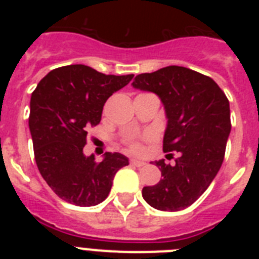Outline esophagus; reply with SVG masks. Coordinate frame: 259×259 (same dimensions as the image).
Segmentation results:
<instances>
[{
    "label": "esophagus",
    "instance_id": "1",
    "mask_svg": "<svg viewBox=\"0 0 259 259\" xmlns=\"http://www.w3.org/2000/svg\"><path fill=\"white\" fill-rule=\"evenodd\" d=\"M131 164H134V166H137V167H141L145 164V162L139 161V159H131Z\"/></svg>",
    "mask_w": 259,
    "mask_h": 259
}]
</instances>
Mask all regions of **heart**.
<instances>
[{
	"instance_id": "b5f03b06",
	"label": "heart",
	"mask_w": 259,
	"mask_h": 259,
	"mask_svg": "<svg viewBox=\"0 0 259 259\" xmlns=\"http://www.w3.org/2000/svg\"><path fill=\"white\" fill-rule=\"evenodd\" d=\"M131 149L134 150V152H139V150H140V146L137 145V144H131Z\"/></svg>"
}]
</instances>
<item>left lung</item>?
Segmentation results:
<instances>
[{
    "label": "left lung",
    "instance_id": "left-lung-1",
    "mask_svg": "<svg viewBox=\"0 0 259 259\" xmlns=\"http://www.w3.org/2000/svg\"><path fill=\"white\" fill-rule=\"evenodd\" d=\"M132 87L161 98L167 118L163 152L179 153L172 166L155 161L162 179L144 187L143 197L157 210L179 211L206 191L223 163L230 102L211 77L182 66L137 75Z\"/></svg>",
    "mask_w": 259,
    "mask_h": 259
}]
</instances>
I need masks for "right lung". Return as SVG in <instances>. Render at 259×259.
Returning <instances> with one entry per match:
<instances>
[{
  "label": "right lung",
  "mask_w": 259,
  "mask_h": 259,
  "mask_svg": "<svg viewBox=\"0 0 259 259\" xmlns=\"http://www.w3.org/2000/svg\"><path fill=\"white\" fill-rule=\"evenodd\" d=\"M134 75H105L85 65L54 68L31 96V131L36 164L59 198L76 206H95L109 196L116 171L128 164L120 153L101 162L83 152L88 130L101 122L107 98Z\"/></svg>",
  "instance_id": "add662e5"
}]
</instances>
